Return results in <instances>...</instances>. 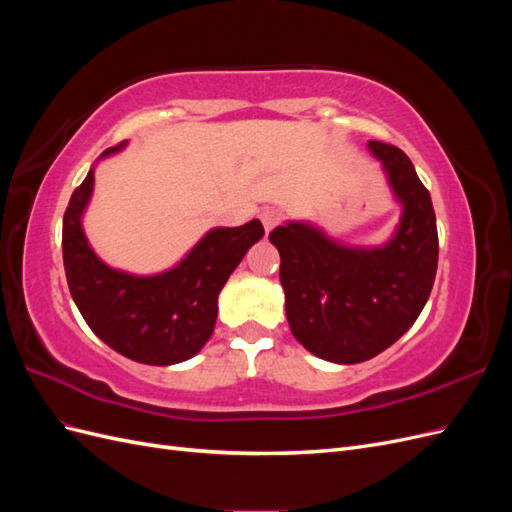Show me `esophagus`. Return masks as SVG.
<instances>
[{
	"label": "esophagus",
	"mask_w": 512,
	"mask_h": 512,
	"mask_svg": "<svg viewBox=\"0 0 512 512\" xmlns=\"http://www.w3.org/2000/svg\"><path fill=\"white\" fill-rule=\"evenodd\" d=\"M260 220H262V224H265V230L269 232V230H273L277 224L282 222V213L277 211V209H265L260 213Z\"/></svg>",
	"instance_id": "esophagus-1"
}]
</instances>
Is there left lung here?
Segmentation results:
<instances>
[{"mask_svg":"<svg viewBox=\"0 0 512 512\" xmlns=\"http://www.w3.org/2000/svg\"><path fill=\"white\" fill-rule=\"evenodd\" d=\"M404 207L382 247H346L322 230L288 222L269 241L280 252V282L292 335L331 363H363L395 344L429 299L438 269L431 196L404 151L369 141Z\"/></svg>","mask_w":512,"mask_h":512,"instance_id":"1","label":"left lung"}]
</instances>
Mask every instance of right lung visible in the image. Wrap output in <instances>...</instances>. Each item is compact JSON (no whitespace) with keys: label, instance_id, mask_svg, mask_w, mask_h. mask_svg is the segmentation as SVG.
<instances>
[{"label":"right lung","instance_id":"1","mask_svg":"<svg viewBox=\"0 0 512 512\" xmlns=\"http://www.w3.org/2000/svg\"><path fill=\"white\" fill-rule=\"evenodd\" d=\"M106 149L102 158L123 149ZM94 192V170L74 190L64 213L61 252L81 316L106 346L145 365H175L200 352L218 318V294L245 252L262 239L258 220L213 228L177 267L158 275L111 269L96 256L81 226Z\"/></svg>","mask_w":512,"mask_h":512}]
</instances>
